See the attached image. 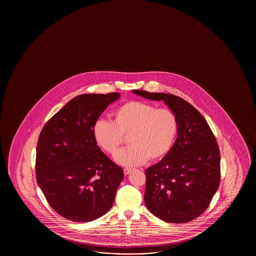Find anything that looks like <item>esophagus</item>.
<instances>
[{"label": "esophagus", "mask_w": 256, "mask_h": 256, "mask_svg": "<svg viewBox=\"0 0 256 256\" xmlns=\"http://www.w3.org/2000/svg\"><path fill=\"white\" fill-rule=\"evenodd\" d=\"M130 171H132V169L128 168H126L124 169V174H130Z\"/></svg>", "instance_id": "34e87169"}]
</instances>
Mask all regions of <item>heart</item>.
I'll return each instance as SVG.
<instances>
[{"mask_svg":"<svg viewBox=\"0 0 256 256\" xmlns=\"http://www.w3.org/2000/svg\"><path fill=\"white\" fill-rule=\"evenodd\" d=\"M114 120H98L94 124V141L104 151L116 154L128 136L130 146L116 156L124 166H136L164 158L174 144L178 120L168 108H158L146 102L130 100L112 112Z\"/></svg>","mask_w":256,"mask_h":256,"instance_id":"obj_1","label":"heart"}]
</instances>
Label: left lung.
<instances>
[{
  "mask_svg": "<svg viewBox=\"0 0 256 256\" xmlns=\"http://www.w3.org/2000/svg\"><path fill=\"white\" fill-rule=\"evenodd\" d=\"M132 92L163 100L178 120V138L159 163L146 170L144 202L164 222L185 223L202 215L220 180V154L207 120L190 104L173 94Z\"/></svg>",
  "mask_w": 256,
  "mask_h": 256,
  "instance_id": "8db88e82",
  "label": "left lung"
}]
</instances>
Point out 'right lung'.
<instances>
[{"label":"right lung","mask_w":256,"mask_h":256,"mask_svg":"<svg viewBox=\"0 0 256 256\" xmlns=\"http://www.w3.org/2000/svg\"><path fill=\"white\" fill-rule=\"evenodd\" d=\"M120 93L72 98L40 132L36 173L49 205L60 216L87 222L110 210L124 171L94 141L92 128Z\"/></svg>","instance_id":"obj_1"}]
</instances>
